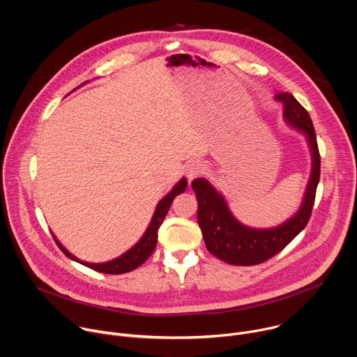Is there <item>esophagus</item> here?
I'll return each mask as SVG.
<instances>
[{"label":"esophagus","instance_id":"1","mask_svg":"<svg viewBox=\"0 0 357 357\" xmlns=\"http://www.w3.org/2000/svg\"><path fill=\"white\" fill-rule=\"evenodd\" d=\"M204 171H206V164L203 161H200V160L190 161L186 167V176H188L189 182H192L196 176L202 175Z\"/></svg>","mask_w":357,"mask_h":357}]
</instances>
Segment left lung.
Instances as JSON below:
<instances>
[{
  "mask_svg": "<svg viewBox=\"0 0 357 357\" xmlns=\"http://www.w3.org/2000/svg\"><path fill=\"white\" fill-rule=\"evenodd\" d=\"M275 99L284 106L286 125L305 136L311 154V172L298 210L276 227H250L232 214L224 195L211 182L206 178H197L192 182L199 206L197 222L207 251L229 265L251 266L271 259L294 240L311 217L321 168L315 130L308 112L291 93L282 92Z\"/></svg>",
  "mask_w": 357,
  "mask_h": 357,
  "instance_id": "1",
  "label": "left lung"
}]
</instances>
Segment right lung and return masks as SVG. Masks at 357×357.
Segmentation results:
<instances>
[{
  "label": "right lung",
  "instance_id": "1",
  "mask_svg": "<svg viewBox=\"0 0 357 357\" xmlns=\"http://www.w3.org/2000/svg\"><path fill=\"white\" fill-rule=\"evenodd\" d=\"M84 84H81V85H84ZM186 186H188L186 178H182L178 183H175V186L158 202V204L155 207V211L153 214V218H151L147 229L142 235V238L129 251H126L125 254H122L121 257H117L112 261L99 262V264L81 261L77 257H74L70 251H67L61 245V243L56 238V235L52 232L53 238H54L57 247L63 251V254L66 257H68L70 259H73V261H75V262H78V264H81L86 268H91L96 272H102V273H107V275H121V273L132 272L136 268H139L140 265H143L150 258V255L154 252L155 245H157V240H158V229H160V227H161V224H162V221H164V218H165V215H167V213L171 207V203L175 199V196H178V195H181L186 190Z\"/></svg>",
  "mask_w": 357,
  "mask_h": 357
}]
</instances>
